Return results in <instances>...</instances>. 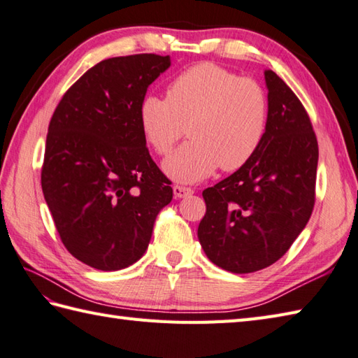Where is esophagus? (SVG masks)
<instances>
[{
  "mask_svg": "<svg viewBox=\"0 0 358 358\" xmlns=\"http://www.w3.org/2000/svg\"><path fill=\"white\" fill-rule=\"evenodd\" d=\"M194 194V189L191 187H186V186H173V195L177 196V199H186V196L192 195Z\"/></svg>",
  "mask_w": 358,
  "mask_h": 358,
  "instance_id": "1",
  "label": "esophagus"
}]
</instances>
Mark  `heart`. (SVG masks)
Listing matches in <instances>:
<instances>
[{"label":"heart","mask_w":358,"mask_h":358,"mask_svg":"<svg viewBox=\"0 0 358 358\" xmlns=\"http://www.w3.org/2000/svg\"><path fill=\"white\" fill-rule=\"evenodd\" d=\"M268 94L254 78L214 63H200L177 75L166 98L146 95L138 106L144 140L158 155H167L186 132L192 140L164 162L175 181L195 183L220 166L241 169L262 148L268 131Z\"/></svg>","instance_id":"b5f03b06"}]
</instances>
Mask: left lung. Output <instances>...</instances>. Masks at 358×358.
Returning a JSON list of instances; mask_svg holds the SVG:
<instances>
[{
	"mask_svg": "<svg viewBox=\"0 0 358 358\" xmlns=\"http://www.w3.org/2000/svg\"><path fill=\"white\" fill-rule=\"evenodd\" d=\"M269 120L250 162L203 191L200 245L224 271L249 273L283 257L315 203L318 144L308 112L275 72L264 71Z\"/></svg>",
	"mask_w": 358,
	"mask_h": 358,
	"instance_id": "obj_1",
	"label": "left lung"
}]
</instances>
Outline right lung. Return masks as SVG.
Masks as SVG:
<instances>
[{
    "instance_id": "1",
    "label": "right lung",
    "mask_w": 358,
    "mask_h": 358,
    "mask_svg": "<svg viewBox=\"0 0 358 358\" xmlns=\"http://www.w3.org/2000/svg\"><path fill=\"white\" fill-rule=\"evenodd\" d=\"M169 66V55L155 53L103 59L52 115L44 200L66 249L90 268L118 271L140 260L172 200L138 124L140 101Z\"/></svg>"
}]
</instances>
